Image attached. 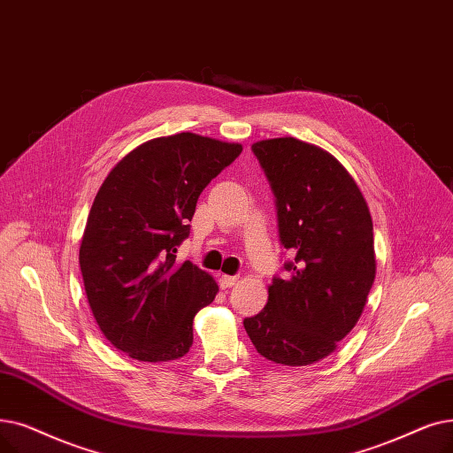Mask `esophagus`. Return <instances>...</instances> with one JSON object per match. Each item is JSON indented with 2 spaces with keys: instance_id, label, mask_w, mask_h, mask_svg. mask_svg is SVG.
<instances>
[{
  "instance_id": "1",
  "label": "esophagus",
  "mask_w": 453,
  "mask_h": 453,
  "mask_svg": "<svg viewBox=\"0 0 453 453\" xmlns=\"http://www.w3.org/2000/svg\"><path fill=\"white\" fill-rule=\"evenodd\" d=\"M220 287L222 288H229V287H233V285H237V281H239V278L237 275H220Z\"/></svg>"
}]
</instances>
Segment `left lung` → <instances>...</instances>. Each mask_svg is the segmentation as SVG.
<instances>
[{"label": "left lung", "mask_w": 453, "mask_h": 453, "mask_svg": "<svg viewBox=\"0 0 453 453\" xmlns=\"http://www.w3.org/2000/svg\"><path fill=\"white\" fill-rule=\"evenodd\" d=\"M251 150L275 196L280 241L294 259L244 327L268 361L312 365L337 349L366 305L376 280L372 216L357 183L322 148L283 136Z\"/></svg>", "instance_id": "left-lung-1"}]
</instances>
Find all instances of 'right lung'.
Returning <instances> with one entry per match:
<instances>
[{"instance_id":"add662e5","label":"right lung","mask_w":453,"mask_h":453,"mask_svg":"<svg viewBox=\"0 0 453 453\" xmlns=\"http://www.w3.org/2000/svg\"><path fill=\"white\" fill-rule=\"evenodd\" d=\"M242 146L196 133L129 151L97 190L80 248L85 292L105 339L131 359L173 361L192 346V320L219 285L175 263L202 190Z\"/></svg>"}]
</instances>
